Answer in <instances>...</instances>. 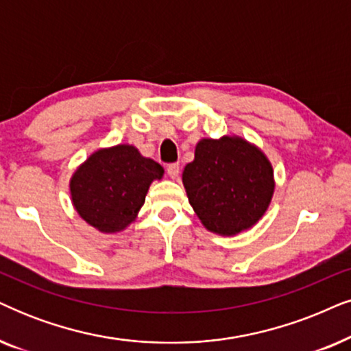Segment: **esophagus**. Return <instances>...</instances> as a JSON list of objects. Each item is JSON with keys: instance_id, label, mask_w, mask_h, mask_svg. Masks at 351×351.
I'll return each mask as SVG.
<instances>
[{"instance_id": "1", "label": "esophagus", "mask_w": 351, "mask_h": 351, "mask_svg": "<svg viewBox=\"0 0 351 351\" xmlns=\"http://www.w3.org/2000/svg\"><path fill=\"white\" fill-rule=\"evenodd\" d=\"M179 172H180V166L177 165V162H172V165L167 166V176H169L171 179L179 177Z\"/></svg>"}]
</instances>
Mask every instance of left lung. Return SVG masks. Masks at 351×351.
I'll return each mask as SVG.
<instances>
[{
	"label": "left lung",
	"instance_id": "left-lung-1",
	"mask_svg": "<svg viewBox=\"0 0 351 351\" xmlns=\"http://www.w3.org/2000/svg\"><path fill=\"white\" fill-rule=\"evenodd\" d=\"M182 182L202 224L226 237L252 229L269 208L276 186L266 154L237 135L199 140Z\"/></svg>",
	"mask_w": 351,
	"mask_h": 351
}]
</instances>
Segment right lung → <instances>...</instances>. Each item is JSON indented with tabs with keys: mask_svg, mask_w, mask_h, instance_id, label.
<instances>
[{
	"mask_svg": "<svg viewBox=\"0 0 351 351\" xmlns=\"http://www.w3.org/2000/svg\"><path fill=\"white\" fill-rule=\"evenodd\" d=\"M162 176V166L142 156L134 145L101 148L72 174V204L86 224L116 234L136 219L149 185Z\"/></svg>",
	"mask_w": 351,
	"mask_h": 351,
	"instance_id": "1",
	"label": "right lung"
}]
</instances>
